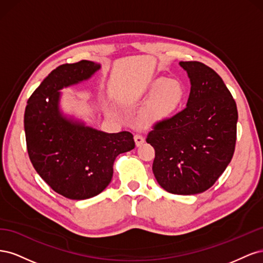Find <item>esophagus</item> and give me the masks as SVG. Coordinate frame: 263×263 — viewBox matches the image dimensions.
I'll return each mask as SVG.
<instances>
[{"label":"esophagus","instance_id":"esophagus-1","mask_svg":"<svg viewBox=\"0 0 263 263\" xmlns=\"http://www.w3.org/2000/svg\"><path fill=\"white\" fill-rule=\"evenodd\" d=\"M134 139H135V144H136V146L137 147H139V146H141L142 144H144L145 142V138L141 136V135H139V134H137V135H135V137H134Z\"/></svg>","mask_w":263,"mask_h":263}]
</instances>
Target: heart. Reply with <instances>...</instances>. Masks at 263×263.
<instances>
[{"instance_id":"1","label":"heart","mask_w":263,"mask_h":263,"mask_svg":"<svg viewBox=\"0 0 263 263\" xmlns=\"http://www.w3.org/2000/svg\"><path fill=\"white\" fill-rule=\"evenodd\" d=\"M183 86L176 79L156 78L145 87L148 101L139 115L140 123L153 127L169 119L183 99Z\"/></svg>"}]
</instances>
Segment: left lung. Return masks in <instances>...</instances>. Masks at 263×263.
I'll use <instances>...</instances> for the list:
<instances>
[{"label": "left lung", "instance_id": "1", "mask_svg": "<svg viewBox=\"0 0 263 263\" xmlns=\"http://www.w3.org/2000/svg\"><path fill=\"white\" fill-rule=\"evenodd\" d=\"M191 91L186 107L154 126L153 171L166 192L194 195L209 190L234 156L238 112L221 78L198 61H181Z\"/></svg>", "mask_w": 263, "mask_h": 263}]
</instances>
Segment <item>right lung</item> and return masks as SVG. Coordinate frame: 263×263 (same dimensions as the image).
<instances>
[{
	"instance_id": "obj_1",
	"label": "right lung",
	"mask_w": 263,
	"mask_h": 263,
	"mask_svg": "<svg viewBox=\"0 0 263 263\" xmlns=\"http://www.w3.org/2000/svg\"><path fill=\"white\" fill-rule=\"evenodd\" d=\"M100 69V63L89 60L55 68L30 95L24 115L35 170L70 200H86L104 191L116 157L135 148L129 132L107 134L61 112L60 90L87 80Z\"/></svg>"
}]
</instances>
